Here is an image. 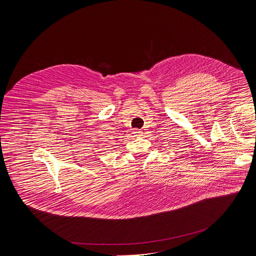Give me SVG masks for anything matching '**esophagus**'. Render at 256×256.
I'll use <instances>...</instances> for the list:
<instances>
[{
  "label": "esophagus",
  "mask_w": 256,
  "mask_h": 256,
  "mask_svg": "<svg viewBox=\"0 0 256 256\" xmlns=\"http://www.w3.org/2000/svg\"><path fill=\"white\" fill-rule=\"evenodd\" d=\"M134 134L136 136H140V134H142V130H136H136H134Z\"/></svg>",
  "instance_id": "1"
}]
</instances>
